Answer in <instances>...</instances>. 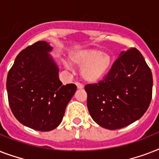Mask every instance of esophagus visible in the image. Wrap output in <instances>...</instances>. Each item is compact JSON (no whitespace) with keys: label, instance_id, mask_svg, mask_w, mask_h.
I'll return each mask as SVG.
<instances>
[{"label":"esophagus","instance_id":"esophagus-1","mask_svg":"<svg viewBox=\"0 0 159 159\" xmlns=\"http://www.w3.org/2000/svg\"><path fill=\"white\" fill-rule=\"evenodd\" d=\"M76 85H77V87L78 89H82V88L84 87V86H83L82 83H80V82H76Z\"/></svg>","mask_w":159,"mask_h":159}]
</instances>
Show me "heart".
<instances>
[{"label":"heart","mask_w":159,"mask_h":159,"mask_svg":"<svg viewBox=\"0 0 159 159\" xmlns=\"http://www.w3.org/2000/svg\"><path fill=\"white\" fill-rule=\"evenodd\" d=\"M70 60L74 66L82 68V77L90 83H95L102 79L111 64L110 55L98 49L74 51L70 54Z\"/></svg>","instance_id":"1"}]
</instances>
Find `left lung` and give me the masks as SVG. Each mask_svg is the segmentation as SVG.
I'll list each match as a JSON object with an SVG mask.
<instances>
[{
    "label": "left lung",
    "instance_id": "8db88e82",
    "mask_svg": "<svg viewBox=\"0 0 159 159\" xmlns=\"http://www.w3.org/2000/svg\"><path fill=\"white\" fill-rule=\"evenodd\" d=\"M153 76L135 48L121 52L104 79L87 84V108L100 126L117 129L134 123L148 110Z\"/></svg>",
    "mask_w": 159,
    "mask_h": 159
}]
</instances>
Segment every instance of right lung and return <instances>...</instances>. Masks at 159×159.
Wrapping results in <instances>:
<instances>
[{"instance_id":"right-lung-1","label":"right lung","mask_w":159,"mask_h":159,"mask_svg":"<svg viewBox=\"0 0 159 159\" xmlns=\"http://www.w3.org/2000/svg\"><path fill=\"white\" fill-rule=\"evenodd\" d=\"M52 47L38 41L21 51L7 75L6 90L12 113L21 124L50 131L62 122L77 86L62 85L58 67L49 54Z\"/></svg>"}]
</instances>
